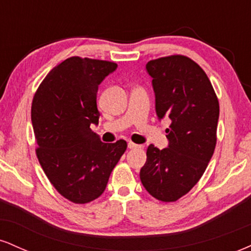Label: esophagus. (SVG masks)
<instances>
[{"label": "esophagus", "instance_id": "esophagus-1", "mask_svg": "<svg viewBox=\"0 0 251 251\" xmlns=\"http://www.w3.org/2000/svg\"><path fill=\"white\" fill-rule=\"evenodd\" d=\"M143 148H144L143 145H138V144H134V143H132V142H129V143H128V149H131V150L143 149Z\"/></svg>", "mask_w": 251, "mask_h": 251}]
</instances>
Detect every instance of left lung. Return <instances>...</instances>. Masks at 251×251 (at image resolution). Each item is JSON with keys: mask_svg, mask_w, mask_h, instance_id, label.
Segmentation results:
<instances>
[{"mask_svg": "<svg viewBox=\"0 0 251 251\" xmlns=\"http://www.w3.org/2000/svg\"><path fill=\"white\" fill-rule=\"evenodd\" d=\"M146 70L153 79L157 116L171 125L169 148H148L140 180L152 197L170 203L188 194L205 171L217 143L220 103L205 72L188 56L151 60Z\"/></svg>", "mask_w": 251, "mask_h": 251, "instance_id": "obj_1", "label": "left lung"}]
</instances>
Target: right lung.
<instances>
[{
  "mask_svg": "<svg viewBox=\"0 0 251 251\" xmlns=\"http://www.w3.org/2000/svg\"><path fill=\"white\" fill-rule=\"evenodd\" d=\"M116 68L112 61L68 57L47 74L34 94L36 157L51 185L72 203L100 197L127 149L123 139L102 143L91 129L100 117L98 86Z\"/></svg>",
  "mask_w": 251,
  "mask_h": 251,
  "instance_id": "add662e5",
  "label": "right lung"
}]
</instances>
